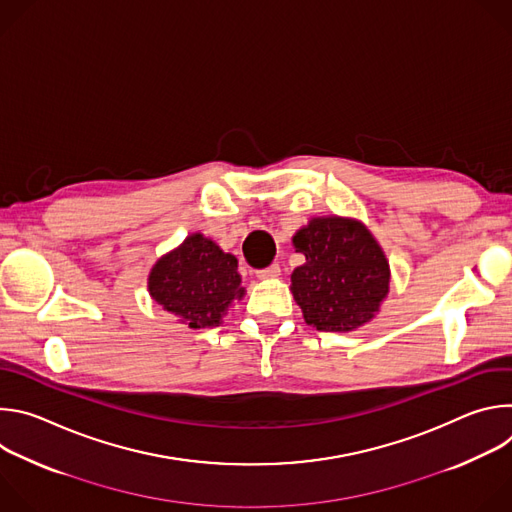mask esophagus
Returning <instances> with one entry per match:
<instances>
[{
  "label": "esophagus",
  "instance_id": "34e87169",
  "mask_svg": "<svg viewBox=\"0 0 512 512\" xmlns=\"http://www.w3.org/2000/svg\"><path fill=\"white\" fill-rule=\"evenodd\" d=\"M279 275H281V267L277 263H273L269 267H263V269H257L259 279H273V277H279Z\"/></svg>",
  "mask_w": 512,
  "mask_h": 512
}]
</instances>
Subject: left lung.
<instances>
[{
	"mask_svg": "<svg viewBox=\"0 0 512 512\" xmlns=\"http://www.w3.org/2000/svg\"><path fill=\"white\" fill-rule=\"evenodd\" d=\"M306 263L291 273V294L308 326L350 332L375 318L389 294V261L354 218L316 216L294 235Z\"/></svg>",
	"mask_w": 512,
	"mask_h": 512,
	"instance_id": "8db88e82",
	"label": "left lung"
}]
</instances>
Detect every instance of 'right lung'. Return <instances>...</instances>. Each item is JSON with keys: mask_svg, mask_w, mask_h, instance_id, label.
<instances>
[{"mask_svg": "<svg viewBox=\"0 0 512 512\" xmlns=\"http://www.w3.org/2000/svg\"><path fill=\"white\" fill-rule=\"evenodd\" d=\"M239 261L200 233L158 259L148 277L154 302L188 328L218 326L235 300L245 296Z\"/></svg>", "mask_w": 512, "mask_h": 512, "instance_id": "right-lung-1", "label": "right lung"}]
</instances>
